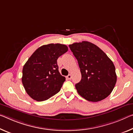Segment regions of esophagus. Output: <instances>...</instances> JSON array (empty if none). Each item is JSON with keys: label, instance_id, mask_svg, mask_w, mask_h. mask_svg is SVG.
Wrapping results in <instances>:
<instances>
[{"label": "esophagus", "instance_id": "34e87169", "mask_svg": "<svg viewBox=\"0 0 133 133\" xmlns=\"http://www.w3.org/2000/svg\"><path fill=\"white\" fill-rule=\"evenodd\" d=\"M66 77H67V79L70 80V79H71V75L70 74H69L68 76H67Z\"/></svg>", "mask_w": 133, "mask_h": 133}]
</instances>
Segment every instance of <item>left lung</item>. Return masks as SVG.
I'll list each match as a JSON object with an SVG mask.
<instances>
[{
	"mask_svg": "<svg viewBox=\"0 0 133 133\" xmlns=\"http://www.w3.org/2000/svg\"><path fill=\"white\" fill-rule=\"evenodd\" d=\"M77 59L82 79L75 87L80 95L88 101L98 102L108 96L117 82L115 67L107 54L88 41L69 45Z\"/></svg>",
	"mask_w": 133,
	"mask_h": 133,
	"instance_id": "1",
	"label": "left lung"
}]
</instances>
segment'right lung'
Here are the masks:
<instances>
[{
	"instance_id": "1",
	"label": "right lung",
	"mask_w": 133,
	"mask_h": 133,
	"mask_svg": "<svg viewBox=\"0 0 133 133\" xmlns=\"http://www.w3.org/2000/svg\"><path fill=\"white\" fill-rule=\"evenodd\" d=\"M68 50L66 45L49 44L35 50L22 70V82L28 95L37 101H43L60 91L66 80L58 71L59 57Z\"/></svg>"
}]
</instances>
